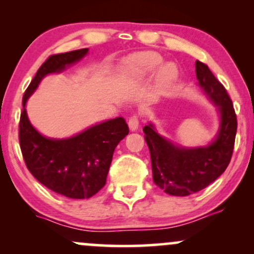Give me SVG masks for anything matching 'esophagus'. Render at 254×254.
Instances as JSON below:
<instances>
[{
    "label": "esophagus",
    "instance_id": "obj_1",
    "mask_svg": "<svg viewBox=\"0 0 254 254\" xmlns=\"http://www.w3.org/2000/svg\"><path fill=\"white\" fill-rule=\"evenodd\" d=\"M127 124H129L130 131H136L137 129H138L139 123H138V119H137L136 116H132V117L129 119V122H127Z\"/></svg>",
    "mask_w": 254,
    "mask_h": 254
}]
</instances>
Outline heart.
Listing matches in <instances>:
<instances>
[{
  "label": "heart",
  "instance_id": "1",
  "mask_svg": "<svg viewBox=\"0 0 254 254\" xmlns=\"http://www.w3.org/2000/svg\"><path fill=\"white\" fill-rule=\"evenodd\" d=\"M164 63L161 55L154 51H143L131 55L124 62V71L133 76H147L154 74ZM177 77V69L167 63L160 69V80L164 84H171Z\"/></svg>",
  "mask_w": 254,
  "mask_h": 254
}]
</instances>
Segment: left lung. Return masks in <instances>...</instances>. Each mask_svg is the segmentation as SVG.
Wrapping results in <instances>:
<instances>
[{"instance_id":"1","label":"left lung","mask_w":254,"mask_h":254,"mask_svg":"<svg viewBox=\"0 0 254 254\" xmlns=\"http://www.w3.org/2000/svg\"><path fill=\"white\" fill-rule=\"evenodd\" d=\"M196 76L198 86L220 115V127L210 143L183 147L160 135L153 123L143 127L154 183L171 196H189L210 185L226 171L234 149L237 115L227 90L199 61H196Z\"/></svg>"}]
</instances>
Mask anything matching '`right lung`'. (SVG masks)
Listing matches in <instances>:
<instances>
[{
    "label": "right lung",
    "mask_w": 254,
    "mask_h": 254,
    "mask_svg": "<svg viewBox=\"0 0 254 254\" xmlns=\"http://www.w3.org/2000/svg\"><path fill=\"white\" fill-rule=\"evenodd\" d=\"M87 54L88 49L52 55L42 64L22 98L19 125L20 148L28 171L51 191L74 199L89 198L104 188L113 151L129 133L127 124L124 118L117 117L71 137L50 138L31 124L26 103L46 75L64 71Z\"/></svg>",
    "instance_id": "right-lung-1"
}]
</instances>
